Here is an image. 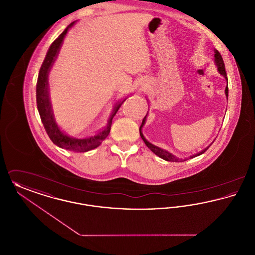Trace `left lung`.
<instances>
[{
	"instance_id": "obj_1",
	"label": "left lung",
	"mask_w": 255,
	"mask_h": 255,
	"mask_svg": "<svg viewBox=\"0 0 255 255\" xmlns=\"http://www.w3.org/2000/svg\"><path fill=\"white\" fill-rule=\"evenodd\" d=\"M214 57H215V64H216V66H217V68H218V72L220 74H222L226 79H227V81H228V77H227V73H226V69H225V64H224V60H223V58H222V55L220 54V52H219L217 49H215L214 50ZM225 94H226V96H227V99H228V96H229V87L227 85L226 87V90H225ZM147 116V115H146ZM146 116L144 117V119H143V121H142V123H141V125H140V127H139V133H140V136H141V138L143 139V141H144V143H145L146 146L153 152V153H155L157 156H158L159 158H162V159H164V160H167V161H175V162H179V161H184V160H187L188 158H195V157H197V156H200V155H202L203 153H205L206 150L209 148V146H207L206 148H205L204 150H202L201 152H199L198 154H195L193 156H190L189 158H177L176 156H174V155H172L171 153H169L168 151H166V150H164V149H161V148H159L158 146L154 145V144H152V143H150L147 139H146L145 137H144V135H143V133L141 132V129H142V127H143V125H144V123H145L146 121Z\"/></svg>"
}]
</instances>
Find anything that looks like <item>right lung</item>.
<instances>
[{
    "instance_id": "1",
    "label": "right lung",
    "mask_w": 255,
    "mask_h": 255,
    "mask_svg": "<svg viewBox=\"0 0 255 255\" xmlns=\"http://www.w3.org/2000/svg\"><path fill=\"white\" fill-rule=\"evenodd\" d=\"M74 23L75 22H73L72 24H69L66 27V29L58 36V38H56L53 41V43L50 45L49 50L46 54V57L44 59L42 66L40 68L36 84L37 108H38L41 121L43 122V125L45 127V130L48 133L49 138L51 139V141L55 145L59 146L61 148H64L66 150L73 151V152H87V151L93 150V149L98 147L101 144V142L108 136L110 130H111V126H112L113 118L116 116V114L121 108V106L125 99L123 101L118 102L115 105L113 113H112L108 123H107V126L102 131H100L99 133H97L95 135L86 136L82 138H76V137L70 136L61 131L60 128L58 127L57 123L55 122V119L53 117V112H52L50 100H49L48 76H49V71L59 53L64 38L67 35L69 29L73 26Z\"/></svg>"
}]
</instances>
